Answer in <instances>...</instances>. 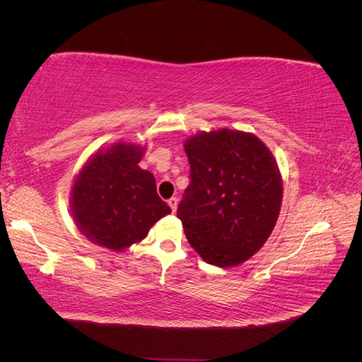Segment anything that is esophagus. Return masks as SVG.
Masks as SVG:
<instances>
[{"mask_svg": "<svg viewBox=\"0 0 362 362\" xmlns=\"http://www.w3.org/2000/svg\"><path fill=\"white\" fill-rule=\"evenodd\" d=\"M168 204H169V206L172 208L173 213L177 211V208H178V199H177V198H170V199L168 201Z\"/></svg>", "mask_w": 362, "mask_h": 362, "instance_id": "34e87169", "label": "esophagus"}]
</instances>
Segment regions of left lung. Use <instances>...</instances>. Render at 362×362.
Listing matches in <instances>:
<instances>
[{
  "label": "left lung",
  "mask_w": 362,
  "mask_h": 362,
  "mask_svg": "<svg viewBox=\"0 0 362 362\" xmlns=\"http://www.w3.org/2000/svg\"><path fill=\"white\" fill-rule=\"evenodd\" d=\"M184 149L192 178L178 206L185 237L208 264H242L278 221L284 192L275 157L255 134L229 128L190 136Z\"/></svg>",
  "instance_id": "8db88e82"
}]
</instances>
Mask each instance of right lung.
<instances>
[{
    "label": "right lung",
    "mask_w": 362,
    "mask_h": 362,
    "mask_svg": "<svg viewBox=\"0 0 362 362\" xmlns=\"http://www.w3.org/2000/svg\"><path fill=\"white\" fill-rule=\"evenodd\" d=\"M145 149L116 141L98 149L76 173L71 214L76 229L93 245L122 252L172 213L160 199L154 175L139 166Z\"/></svg>",
    "instance_id": "right-lung-1"
}]
</instances>
